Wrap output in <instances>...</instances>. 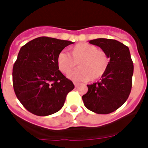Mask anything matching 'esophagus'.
<instances>
[{"instance_id": "34e87169", "label": "esophagus", "mask_w": 148, "mask_h": 148, "mask_svg": "<svg viewBox=\"0 0 148 148\" xmlns=\"http://www.w3.org/2000/svg\"><path fill=\"white\" fill-rule=\"evenodd\" d=\"M74 86H75V87H76V88H77V87H78L79 84H80L77 83V82H74Z\"/></svg>"}]
</instances>
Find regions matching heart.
<instances>
[{"label":"heart","mask_w":148,"mask_h":148,"mask_svg":"<svg viewBox=\"0 0 148 148\" xmlns=\"http://www.w3.org/2000/svg\"><path fill=\"white\" fill-rule=\"evenodd\" d=\"M71 55L60 52L57 56L58 69L63 74H68L76 67L77 70L68 74V78L74 81H97L108 71L110 58L103 50L88 43L77 44L70 48Z\"/></svg>","instance_id":"1"}]
</instances>
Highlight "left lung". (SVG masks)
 Here are the masks:
<instances>
[{"label": "left lung", "instance_id": "left-lung-1", "mask_svg": "<svg viewBox=\"0 0 148 148\" xmlns=\"http://www.w3.org/2000/svg\"><path fill=\"white\" fill-rule=\"evenodd\" d=\"M108 53L110 63L101 81L88 85L82 96L88 110L101 114L114 112L127 100L131 88L134 64L128 47L113 39L97 38L89 41Z\"/></svg>", "mask_w": 148, "mask_h": 148}]
</instances>
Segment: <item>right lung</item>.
Returning a JSON list of instances; mask_svg holds the SVG:
<instances>
[{
    "label": "right lung",
    "mask_w": 148,
    "mask_h": 148,
    "mask_svg": "<svg viewBox=\"0 0 148 148\" xmlns=\"http://www.w3.org/2000/svg\"><path fill=\"white\" fill-rule=\"evenodd\" d=\"M72 44L40 37L21 47L13 67V87L17 99L29 112L47 116L62 108L74 85L58 69L57 56Z\"/></svg>",
    "instance_id": "right-lung-1"
}]
</instances>
